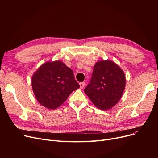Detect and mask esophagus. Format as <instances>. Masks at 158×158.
<instances>
[{
    "label": "esophagus",
    "mask_w": 158,
    "mask_h": 158,
    "mask_svg": "<svg viewBox=\"0 0 158 158\" xmlns=\"http://www.w3.org/2000/svg\"><path fill=\"white\" fill-rule=\"evenodd\" d=\"M85 82H80L79 83V86H80V88H81V89H82L84 87H85Z\"/></svg>",
    "instance_id": "obj_1"
}]
</instances>
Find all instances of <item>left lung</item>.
Returning a JSON list of instances; mask_svg holds the SVG:
<instances>
[{
    "label": "left lung",
    "instance_id": "obj_1",
    "mask_svg": "<svg viewBox=\"0 0 158 158\" xmlns=\"http://www.w3.org/2000/svg\"><path fill=\"white\" fill-rule=\"evenodd\" d=\"M125 86L122 70L111 61H102L95 64L90 82L84 92L98 108L107 110L118 102Z\"/></svg>",
    "mask_w": 158,
    "mask_h": 158
}]
</instances>
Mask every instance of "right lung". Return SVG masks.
Returning a JSON list of instances; mask_svg holds the SVG:
<instances>
[{
    "instance_id": "1",
    "label": "right lung",
    "mask_w": 158,
    "mask_h": 158,
    "mask_svg": "<svg viewBox=\"0 0 158 158\" xmlns=\"http://www.w3.org/2000/svg\"><path fill=\"white\" fill-rule=\"evenodd\" d=\"M32 88L38 102L48 109L54 110L79 88L72 70L60 61L47 62L32 77Z\"/></svg>"
}]
</instances>
